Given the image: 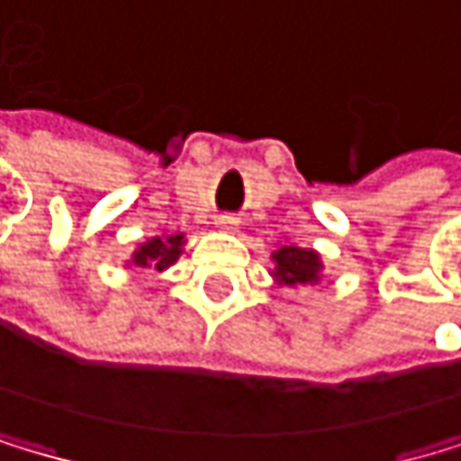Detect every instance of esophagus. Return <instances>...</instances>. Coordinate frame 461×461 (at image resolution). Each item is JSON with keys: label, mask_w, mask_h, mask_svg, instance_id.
<instances>
[{"label": "esophagus", "mask_w": 461, "mask_h": 461, "mask_svg": "<svg viewBox=\"0 0 461 461\" xmlns=\"http://www.w3.org/2000/svg\"><path fill=\"white\" fill-rule=\"evenodd\" d=\"M238 223H240V221H238L235 215H229V212H223V215H218V218H215V226H218V229H223V232H235Z\"/></svg>", "instance_id": "34e87169"}]
</instances>
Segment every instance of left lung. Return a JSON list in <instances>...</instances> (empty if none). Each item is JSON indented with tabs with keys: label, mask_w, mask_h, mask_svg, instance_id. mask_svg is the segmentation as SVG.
I'll list each match as a JSON object with an SVG mask.
<instances>
[{
	"label": "left lung",
	"mask_w": 461,
	"mask_h": 461,
	"mask_svg": "<svg viewBox=\"0 0 461 461\" xmlns=\"http://www.w3.org/2000/svg\"><path fill=\"white\" fill-rule=\"evenodd\" d=\"M277 260V280L292 286V283H312L320 272V258L312 249H297V246H280L275 252Z\"/></svg>",
	"instance_id": "obj_1"
}]
</instances>
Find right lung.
<instances>
[{
	"mask_svg": "<svg viewBox=\"0 0 461 461\" xmlns=\"http://www.w3.org/2000/svg\"><path fill=\"white\" fill-rule=\"evenodd\" d=\"M181 243H184V235H169V238H152L147 240L141 249L132 255V263L135 266H149V269H167L181 255Z\"/></svg>",
	"mask_w": 461,
	"mask_h": 461,
	"instance_id": "1",
	"label": "right lung"
}]
</instances>
